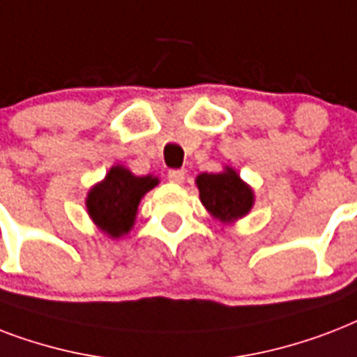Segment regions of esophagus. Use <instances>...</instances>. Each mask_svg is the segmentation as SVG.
I'll return each mask as SVG.
<instances>
[{
    "label": "esophagus",
    "instance_id": "1",
    "mask_svg": "<svg viewBox=\"0 0 357 357\" xmlns=\"http://www.w3.org/2000/svg\"><path fill=\"white\" fill-rule=\"evenodd\" d=\"M167 178H169V182H175V184H182V182H184V178H186V171L171 169L169 173H167Z\"/></svg>",
    "mask_w": 357,
    "mask_h": 357
}]
</instances>
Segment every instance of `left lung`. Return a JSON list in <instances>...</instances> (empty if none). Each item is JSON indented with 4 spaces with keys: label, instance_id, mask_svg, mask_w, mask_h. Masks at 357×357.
I'll return each mask as SVG.
<instances>
[{
    "label": "left lung",
    "instance_id": "obj_1",
    "mask_svg": "<svg viewBox=\"0 0 357 357\" xmlns=\"http://www.w3.org/2000/svg\"><path fill=\"white\" fill-rule=\"evenodd\" d=\"M195 184L204 208L223 223L244 218L255 203L253 190L233 167H225L222 173H201Z\"/></svg>",
    "mask_w": 357,
    "mask_h": 357
}]
</instances>
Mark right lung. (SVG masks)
<instances>
[{"label": "right lung", "instance_id": "obj_1", "mask_svg": "<svg viewBox=\"0 0 357 357\" xmlns=\"http://www.w3.org/2000/svg\"><path fill=\"white\" fill-rule=\"evenodd\" d=\"M156 184V176H135L123 165H113L106 178L87 193V214L102 233L119 238L134 227L141 197Z\"/></svg>", "mask_w": 357, "mask_h": 357}]
</instances>
